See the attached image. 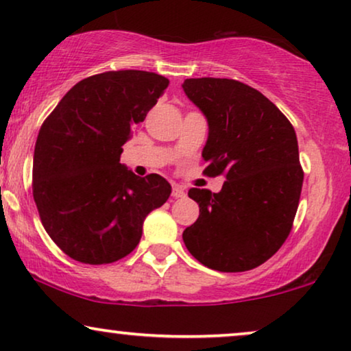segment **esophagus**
I'll return each instance as SVG.
<instances>
[{"instance_id":"esophagus-1","label":"esophagus","mask_w":351,"mask_h":351,"mask_svg":"<svg viewBox=\"0 0 351 351\" xmlns=\"http://www.w3.org/2000/svg\"><path fill=\"white\" fill-rule=\"evenodd\" d=\"M186 193H185V190L182 189L180 185H174L172 186V196H174V198H184Z\"/></svg>"}]
</instances>
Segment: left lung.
I'll use <instances>...</instances> for the list:
<instances>
[{
	"label": "left lung",
	"instance_id": "left-lung-1",
	"mask_svg": "<svg viewBox=\"0 0 351 351\" xmlns=\"http://www.w3.org/2000/svg\"><path fill=\"white\" fill-rule=\"evenodd\" d=\"M182 89L208 119L204 172L225 174L219 193L190 189L199 217L184 243L219 271L252 270L286 241L304 184L292 124L251 86L227 78H190Z\"/></svg>",
	"mask_w": 351,
	"mask_h": 351
}]
</instances>
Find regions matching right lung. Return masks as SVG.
<instances>
[{
	"label": "right lung",
	"instance_id": "obj_1",
	"mask_svg": "<svg viewBox=\"0 0 351 351\" xmlns=\"http://www.w3.org/2000/svg\"><path fill=\"white\" fill-rule=\"evenodd\" d=\"M167 84L141 70L89 76L43 123L33 198L47 234L75 261L100 265L126 257L147 215L169 198L165 177H138L119 162L134 123L145 119Z\"/></svg>",
	"mask_w": 351,
	"mask_h": 351
}]
</instances>
